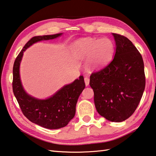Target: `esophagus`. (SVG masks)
<instances>
[{
  "mask_svg": "<svg viewBox=\"0 0 156 156\" xmlns=\"http://www.w3.org/2000/svg\"><path fill=\"white\" fill-rule=\"evenodd\" d=\"M89 81H90V80H89V78H88V77L84 78V83H85L86 86L89 85Z\"/></svg>",
  "mask_w": 156,
  "mask_h": 156,
  "instance_id": "34e87169",
  "label": "esophagus"
}]
</instances>
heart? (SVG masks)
I'll return each instance as SVG.
<instances>
[{"label":"heart","mask_w":156,"mask_h":156,"mask_svg":"<svg viewBox=\"0 0 156 156\" xmlns=\"http://www.w3.org/2000/svg\"><path fill=\"white\" fill-rule=\"evenodd\" d=\"M73 50L77 57H87L88 68L97 70L110 63L114 56L115 47L112 39L106 37L100 39L84 37L74 42Z\"/></svg>","instance_id":"b5f03b06"}]
</instances>
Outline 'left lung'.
Instances as JSON below:
<instances>
[{"mask_svg": "<svg viewBox=\"0 0 156 156\" xmlns=\"http://www.w3.org/2000/svg\"><path fill=\"white\" fill-rule=\"evenodd\" d=\"M114 58L106 67L93 73L89 84L98 112L112 122H122L136 109L145 87L142 56L126 37L112 33Z\"/></svg>", "mask_w": 156, "mask_h": 156, "instance_id": "left-lung-1", "label": "left lung"}]
</instances>
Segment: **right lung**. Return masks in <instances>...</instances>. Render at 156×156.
<instances>
[{"mask_svg": "<svg viewBox=\"0 0 156 156\" xmlns=\"http://www.w3.org/2000/svg\"><path fill=\"white\" fill-rule=\"evenodd\" d=\"M62 35L63 33L33 37L17 56L13 67V91L23 114L31 122L51 129L66 126L75 116L78 98L85 87L83 76H80L79 79L64 85L50 97L39 99L28 94L24 90L20 74V67L24 52L33 44L56 39Z\"/></svg>", "mask_w": 156, "mask_h": 156, "instance_id": "obj_1", "label": "right lung"}]
</instances>
